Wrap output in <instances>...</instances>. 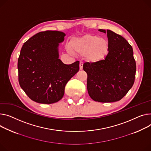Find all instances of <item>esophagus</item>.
<instances>
[{
	"label": "esophagus",
	"instance_id": "esophagus-1",
	"mask_svg": "<svg viewBox=\"0 0 151 151\" xmlns=\"http://www.w3.org/2000/svg\"><path fill=\"white\" fill-rule=\"evenodd\" d=\"M83 63L82 62L79 63V69L82 70L83 69Z\"/></svg>",
	"mask_w": 151,
	"mask_h": 151
}]
</instances>
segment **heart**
<instances>
[{
	"label": "heart",
	"mask_w": 151,
	"mask_h": 151,
	"mask_svg": "<svg viewBox=\"0 0 151 151\" xmlns=\"http://www.w3.org/2000/svg\"><path fill=\"white\" fill-rule=\"evenodd\" d=\"M70 47L76 54H85L86 59L90 63L101 61L109 50V44L106 39L92 34L73 38L70 41Z\"/></svg>",
	"instance_id": "1"
}]
</instances>
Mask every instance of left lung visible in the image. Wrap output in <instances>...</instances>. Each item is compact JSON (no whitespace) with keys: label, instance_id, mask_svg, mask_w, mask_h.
I'll return each instance as SVG.
<instances>
[{"label":"left lung","instance_id":"8db88e82","mask_svg":"<svg viewBox=\"0 0 151 151\" xmlns=\"http://www.w3.org/2000/svg\"><path fill=\"white\" fill-rule=\"evenodd\" d=\"M99 31L107 32L109 50L101 61L83 64L87 74V91L95 101L115 102L122 99L134 83L136 63L133 49L121 35L109 29Z\"/></svg>","mask_w":151,"mask_h":151}]
</instances>
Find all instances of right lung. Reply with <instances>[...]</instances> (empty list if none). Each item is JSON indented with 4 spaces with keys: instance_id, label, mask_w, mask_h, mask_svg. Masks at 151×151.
<instances>
[{
    "instance_id": "obj_1",
    "label": "right lung",
    "mask_w": 151,
    "mask_h": 151,
    "mask_svg": "<svg viewBox=\"0 0 151 151\" xmlns=\"http://www.w3.org/2000/svg\"><path fill=\"white\" fill-rule=\"evenodd\" d=\"M65 36L58 31L39 32L21 48L17 62L19 83L36 103L59 101L64 96L66 84L79 71V61L67 65L59 59V43Z\"/></svg>"
}]
</instances>
